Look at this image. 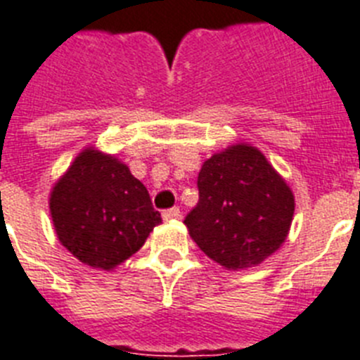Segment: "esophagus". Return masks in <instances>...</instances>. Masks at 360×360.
I'll list each match as a JSON object with an SVG mask.
<instances>
[{
    "label": "esophagus",
    "mask_w": 360,
    "mask_h": 360,
    "mask_svg": "<svg viewBox=\"0 0 360 360\" xmlns=\"http://www.w3.org/2000/svg\"><path fill=\"white\" fill-rule=\"evenodd\" d=\"M179 217H181V210L177 208V206H174V208H170V210L162 212V219H165V221H176V219Z\"/></svg>",
    "instance_id": "1"
}]
</instances>
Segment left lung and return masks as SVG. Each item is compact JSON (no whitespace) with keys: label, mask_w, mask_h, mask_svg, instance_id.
Here are the masks:
<instances>
[{"label":"left lung","mask_w":360,"mask_h":360,"mask_svg":"<svg viewBox=\"0 0 360 360\" xmlns=\"http://www.w3.org/2000/svg\"><path fill=\"white\" fill-rule=\"evenodd\" d=\"M199 202L184 217L195 245L228 270L257 266L288 237L295 199L255 146L239 145L202 162Z\"/></svg>","instance_id":"1"}]
</instances>
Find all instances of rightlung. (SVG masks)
<instances>
[{
  "mask_svg": "<svg viewBox=\"0 0 360 360\" xmlns=\"http://www.w3.org/2000/svg\"><path fill=\"white\" fill-rule=\"evenodd\" d=\"M59 243L83 264L112 270L161 223L145 184L114 155L85 148L50 192Z\"/></svg>",
  "mask_w": 360,
  "mask_h": 360,
  "instance_id": "right-lung-1",
  "label": "right lung"
}]
</instances>
